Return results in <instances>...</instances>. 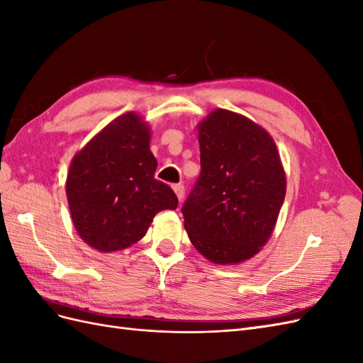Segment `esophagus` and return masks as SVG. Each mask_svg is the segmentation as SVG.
Instances as JSON below:
<instances>
[{
	"label": "esophagus",
	"instance_id": "34e87169",
	"mask_svg": "<svg viewBox=\"0 0 363 363\" xmlns=\"http://www.w3.org/2000/svg\"><path fill=\"white\" fill-rule=\"evenodd\" d=\"M172 189H174L175 195H177L179 201H182V200H183V196H184V186H183V184H174V186H172Z\"/></svg>",
	"mask_w": 363,
	"mask_h": 363
}]
</instances>
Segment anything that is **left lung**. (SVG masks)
Instances as JSON below:
<instances>
[{
    "mask_svg": "<svg viewBox=\"0 0 363 363\" xmlns=\"http://www.w3.org/2000/svg\"><path fill=\"white\" fill-rule=\"evenodd\" d=\"M201 174L182 207L192 245L236 265L267 245L286 195L276 142L250 118L215 108L196 125Z\"/></svg>",
    "mask_w": 363,
    "mask_h": 363,
    "instance_id": "obj_1",
    "label": "left lung"
}]
</instances>
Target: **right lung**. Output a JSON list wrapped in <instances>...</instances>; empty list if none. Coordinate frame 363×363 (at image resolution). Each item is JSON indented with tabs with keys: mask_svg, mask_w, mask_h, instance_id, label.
<instances>
[{
	"mask_svg": "<svg viewBox=\"0 0 363 363\" xmlns=\"http://www.w3.org/2000/svg\"><path fill=\"white\" fill-rule=\"evenodd\" d=\"M151 128L136 112L108 123L72 157L67 199L72 224L100 252L128 248L145 236L160 211L177 208L168 184L155 179Z\"/></svg>",
	"mask_w": 363,
	"mask_h": 363,
	"instance_id": "obj_1",
	"label": "right lung"
}]
</instances>
